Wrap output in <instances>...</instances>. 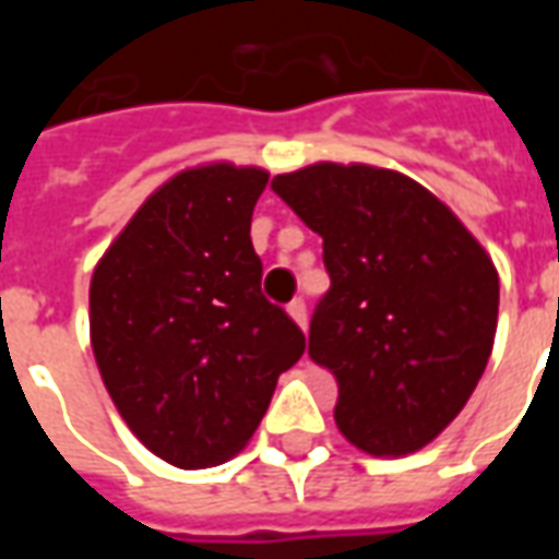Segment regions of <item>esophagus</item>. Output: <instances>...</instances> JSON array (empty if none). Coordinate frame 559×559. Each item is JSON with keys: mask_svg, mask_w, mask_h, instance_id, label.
<instances>
[{"mask_svg": "<svg viewBox=\"0 0 559 559\" xmlns=\"http://www.w3.org/2000/svg\"><path fill=\"white\" fill-rule=\"evenodd\" d=\"M287 314H290L293 320H296V323H299L302 329L308 326V308H305L302 299H296V302L287 305Z\"/></svg>", "mask_w": 559, "mask_h": 559, "instance_id": "1", "label": "esophagus"}]
</instances>
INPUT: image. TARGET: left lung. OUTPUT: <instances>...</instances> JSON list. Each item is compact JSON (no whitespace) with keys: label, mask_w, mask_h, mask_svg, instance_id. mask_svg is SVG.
Returning a JSON list of instances; mask_svg holds the SVG:
<instances>
[{"label":"left lung","mask_w":559,"mask_h":559,"mask_svg":"<svg viewBox=\"0 0 559 559\" xmlns=\"http://www.w3.org/2000/svg\"><path fill=\"white\" fill-rule=\"evenodd\" d=\"M272 191L323 236L329 290L308 356L338 380V431L368 455H411L479 383L500 278L473 233L411 176L311 164Z\"/></svg>","instance_id":"obj_1"}]
</instances>
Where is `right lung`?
Wrapping results in <instances>:
<instances>
[{
	"label": "right lung",
	"mask_w": 559,
	"mask_h": 559,
	"mask_svg": "<svg viewBox=\"0 0 559 559\" xmlns=\"http://www.w3.org/2000/svg\"><path fill=\"white\" fill-rule=\"evenodd\" d=\"M269 173L203 164L138 209L90 284L95 362L148 452L182 469L242 449L302 329L260 293L251 215Z\"/></svg>",
	"instance_id": "1"
}]
</instances>
